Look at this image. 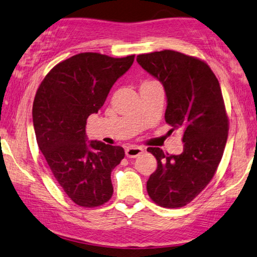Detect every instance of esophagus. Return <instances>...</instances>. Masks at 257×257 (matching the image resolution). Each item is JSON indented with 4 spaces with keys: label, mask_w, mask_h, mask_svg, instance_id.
<instances>
[{
    "label": "esophagus",
    "mask_w": 257,
    "mask_h": 257,
    "mask_svg": "<svg viewBox=\"0 0 257 257\" xmlns=\"http://www.w3.org/2000/svg\"><path fill=\"white\" fill-rule=\"evenodd\" d=\"M145 149L141 148V147H137V146H128L127 148L125 149V154L128 158H136L139 155L144 154Z\"/></svg>",
    "instance_id": "obj_1"
}]
</instances>
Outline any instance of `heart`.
<instances>
[{
    "label": "heart",
    "instance_id": "1",
    "mask_svg": "<svg viewBox=\"0 0 257 257\" xmlns=\"http://www.w3.org/2000/svg\"><path fill=\"white\" fill-rule=\"evenodd\" d=\"M149 83H153V82H151V81H146V82L142 83V85H144V84H149Z\"/></svg>",
    "mask_w": 257,
    "mask_h": 257
}]
</instances>
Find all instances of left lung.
Listing matches in <instances>:
<instances>
[{
  "mask_svg": "<svg viewBox=\"0 0 257 257\" xmlns=\"http://www.w3.org/2000/svg\"><path fill=\"white\" fill-rule=\"evenodd\" d=\"M137 61L163 84L165 120L182 130L184 144L180 155L147 149L157 159L147 191L162 207H182L211 182L223 156L229 120L220 83L206 62L172 50L139 54Z\"/></svg>",
  "mask_w": 257,
  "mask_h": 257,
  "instance_id": "8db88e82",
  "label": "left lung"
}]
</instances>
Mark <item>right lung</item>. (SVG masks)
Masks as SVG:
<instances>
[{"label": "right lung", "instance_id": "1", "mask_svg": "<svg viewBox=\"0 0 257 257\" xmlns=\"http://www.w3.org/2000/svg\"><path fill=\"white\" fill-rule=\"evenodd\" d=\"M134 56L84 52L59 62L36 92L33 123L39 148L66 195L82 207L111 198V171L124 158L119 146L87 141L86 119L103 106Z\"/></svg>", "mask_w": 257, "mask_h": 257}]
</instances>
